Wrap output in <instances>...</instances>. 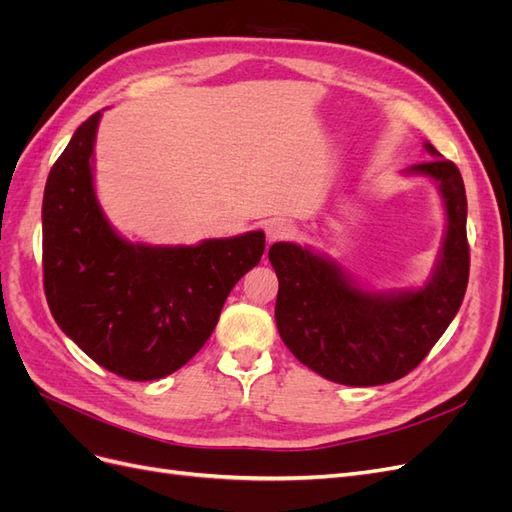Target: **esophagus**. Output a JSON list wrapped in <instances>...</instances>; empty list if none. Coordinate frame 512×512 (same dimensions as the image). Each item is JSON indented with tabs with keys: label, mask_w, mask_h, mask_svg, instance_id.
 Here are the masks:
<instances>
[{
	"label": "esophagus",
	"mask_w": 512,
	"mask_h": 512,
	"mask_svg": "<svg viewBox=\"0 0 512 512\" xmlns=\"http://www.w3.org/2000/svg\"><path fill=\"white\" fill-rule=\"evenodd\" d=\"M294 235V226L288 220H271L267 224V239L269 241H282V239H290Z\"/></svg>",
	"instance_id": "1"
}]
</instances>
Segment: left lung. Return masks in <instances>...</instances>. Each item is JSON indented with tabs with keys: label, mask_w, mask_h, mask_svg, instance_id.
<instances>
[{
	"label": "left lung",
	"mask_w": 512,
	"mask_h": 512,
	"mask_svg": "<svg viewBox=\"0 0 512 512\" xmlns=\"http://www.w3.org/2000/svg\"><path fill=\"white\" fill-rule=\"evenodd\" d=\"M431 162L404 175L438 185L446 230L427 282L421 288L371 290L329 256L280 241L269 247L280 290L275 322L297 359L337 384L378 386L395 382L421 363L459 312L468 288V200L459 168L425 143Z\"/></svg>",
	"instance_id": "left-lung-1"
}]
</instances>
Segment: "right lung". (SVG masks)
Wrapping results in <instances>:
<instances>
[{"mask_svg": "<svg viewBox=\"0 0 512 512\" xmlns=\"http://www.w3.org/2000/svg\"><path fill=\"white\" fill-rule=\"evenodd\" d=\"M102 113L53 164L42 200L44 294L59 329L113 374L145 382L173 374L205 346L224 301L265 252V232L151 245L121 237L94 185Z\"/></svg>", "mask_w": 512, "mask_h": 512, "instance_id": "obj_1", "label": "right lung"}]
</instances>
